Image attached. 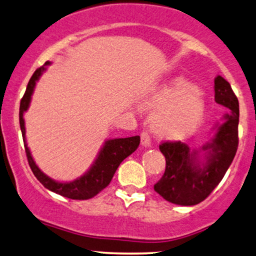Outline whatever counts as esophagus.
<instances>
[{
  "instance_id": "1",
  "label": "esophagus",
  "mask_w": 256,
  "mask_h": 256,
  "mask_svg": "<svg viewBox=\"0 0 256 256\" xmlns=\"http://www.w3.org/2000/svg\"><path fill=\"white\" fill-rule=\"evenodd\" d=\"M142 145L145 146V147L150 146V136L148 134V132L144 131L142 133Z\"/></svg>"
}]
</instances>
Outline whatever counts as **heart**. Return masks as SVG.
<instances>
[{
    "mask_svg": "<svg viewBox=\"0 0 256 256\" xmlns=\"http://www.w3.org/2000/svg\"><path fill=\"white\" fill-rule=\"evenodd\" d=\"M142 108L156 110L152 122L158 133L167 138H182L200 126L206 106L203 92L178 76L147 95Z\"/></svg>",
    "mask_w": 256,
    "mask_h": 256,
    "instance_id": "1",
    "label": "heart"
}]
</instances>
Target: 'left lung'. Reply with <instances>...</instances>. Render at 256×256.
Returning <instances> with one entry per match:
<instances>
[{"label": "left lung", "mask_w": 256, "mask_h": 256, "mask_svg": "<svg viewBox=\"0 0 256 256\" xmlns=\"http://www.w3.org/2000/svg\"><path fill=\"white\" fill-rule=\"evenodd\" d=\"M214 100L228 108L224 123L216 125L211 142L202 147L206 161L200 164L198 150L181 142H164L159 148L166 158V170L154 190L166 200L178 205H196L203 202L224 178L234 159L239 138V100L231 84L218 75L214 78Z\"/></svg>", "instance_id": "obj_1"}]
</instances>
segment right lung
Wrapping results in <instances>:
<instances>
[{
  "instance_id": "right-lung-1",
  "label": "right lung",
  "mask_w": 256,
  "mask_h": 256,
  "mask_svg": "<svg viewBox=\"0 0 256 256\" xmlns=\"http://www.w3.org/2000/svg\"><path fill=\"white\" fill-rule=\"evenodd\" d=\"M50 64V62H45L42 67H39L32 75L30 81H28L26 90H25L24 96L20 100V125L22 136H23V142L25 147V153L28 161L32 172H34L36 178L46 189L51 190V192L59 194V195L67 197L70 200H89L96 196L97 194L109 186V183L112 180L114 172H116L118 166L122 164L125 158L134 152L138 148L140 144V136H130V138H120V139H111L108 140L104 144V146L100 150V152L95 160V162L92 166V168L86 172L84 176L75 180L73 182H56L54 180L46 176L40 169L37 167L32 159L30 150L26 145V140H25V125L23 114L28 110V104L31 100V95L34 92L36 82L39 80L42 72L46 68L45 66Z\"/></svg>"
}]
</instances>
